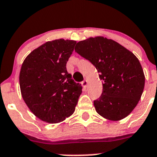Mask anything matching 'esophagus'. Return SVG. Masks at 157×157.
I'll list each match as a JSON object with an SVG mask.
<instances>
[{"mask_svg":"<svg viewBox=\"0 0 157 157\" xmlns=\"http://www.w3.org/2000/svg\"><path fill=\"white\" fill-rule=\"evenodd\" d=\"M82 86H83V88H86V86H87V84H88V82L86 80H84L83 82H82Z\"/></svg>","mask_w":157,"mask_h":157,"instance_id":"obj_1","label":"esophagus"}]
</instances>
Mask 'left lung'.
<instances>
[{
  "instance_id": "obj_1",
  "label": "left lung",
  "mask_w": 157,
  "mask_h": 157,
  "mask_svg": "<svg viewBox=\"0 0 157 157\" xmlns=\"http://www.w3.org/2000/svg\"><path fill=\"white\" fill-rule=\"evenodd\" d=\"M75 52L96 67L102 80V95L93 102L97 113L112 121L127 117L144 88V74L137 57L115 41L102 36L77 42Z\"/></svg>"
}]
</instances>
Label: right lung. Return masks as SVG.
<instances>
[{"label":"right lung","mask_w":157,"mask_h":157,"mask_svg":"<svg viewBox=\"0 0 157 157\" xmlns=\"http://www.w3.org/2000/svg\"><path fill=\"white\" fill-rule=\"evenodd\" d=\"M76 42L56 39L33 50L20 73L22 96L39 119L58 123L74 113L82 93L80 83L68 74L66 64Z\"/></svg>","instance_id":"obj_1"}]
</instances>
